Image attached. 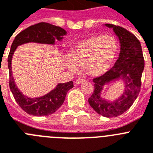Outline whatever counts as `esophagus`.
Here are the masks:
<instances>
[{
  "label": "esophagus",
  "mask_w": 153,
  "mask_h": 153,
  "mask_svg": "<svg viewBox=\"0 0 153 153\" xmlns=\"http://www.w3.org/2000/svg\"><path fill=\"white\" fill-rule=\"evenodd\" d=\"M85 78H78V80H76V82H75V83H76L77 85H80L82 84V83H83L84 82H85Z\"/></svg>",
  "instance_id": "34e87169"
}]
</instances>
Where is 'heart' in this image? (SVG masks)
<instances>
[{
	"label": "heart",
	"mask_w": 153,
	"mask_h": 153,
	"mask_svg": "<svg viewBox=\"0 0 153 153\" xmlns=\"http://www.w3.org/2000/svg\"><path fill=\"white\" fill-rule=\"evenodd\" d=\"M118 51V42L111 35H95L82 40L73 47L67 65L77 71L78 65H84L90 75L98 76L108 71Z\"/></svg>",
	"instance_id": "heart-1"
}]
</instances>
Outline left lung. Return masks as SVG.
Listing matches in <instances>:
<instances>
[{"label": "left lung", "instance_id": "obj_1", "mask_svg": "<svg viewBox=\"0 0 153 153\" xmlns=\"http://www.w3.org/2000/svg\"><path fill=\"white\" fill-rule=\"evenodd\" d=\"M106 26L112 27L119 37L120 54L113 67L102 75L93 78L95 89L88 99V102L96 112L110 118L124 113L136 99L141 89L145 62L140 42L133 34L120 26L108 24ZM121 76L126 82V91L123 95L113 102H108L101 99L100 92L104 83Z\"/></svg>", "mask_w": 153, "mask_h": 153}]
</instances>
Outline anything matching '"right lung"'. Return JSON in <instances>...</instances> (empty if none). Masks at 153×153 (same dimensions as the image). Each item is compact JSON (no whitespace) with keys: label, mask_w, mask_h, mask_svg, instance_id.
I'll return each instance as SVG.
<instances>
[{"label":"right lung","mask_w":153,"mask_h":153,"mask_svg":"<svg viewBox=\"0 0 153 153\" xmlns=\"http://www.w3.org/2000/svg\"><path fill=\"white\" fill-rule=\"evenodd\" d=\"M66 31L63 28L46 22H40L31 25L15 37L10 47L7 58L9 68V86L14 99L19 106L29 115L44 116L51 115L63 104L68 91L72 88L74 85L71 81L58 84L56 88L46 95L37 99H30L24 96L16 86L11 72V58L18 45L27 42H38L43 44H54L55 38L61 40Z\"/></svg>","instance_id":"1"}]
</instances>
